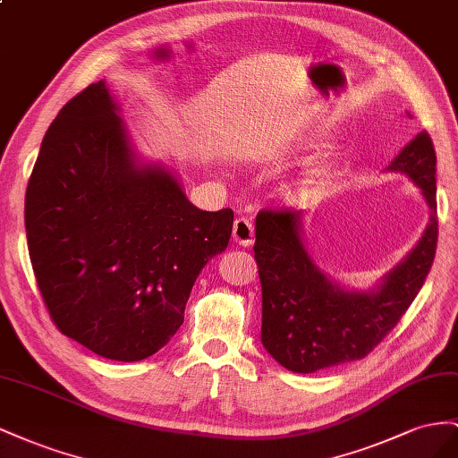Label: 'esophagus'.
<instances>
[{"mask_svg": "<svg viewBox=\"0 0 458 458\" xmlns=\"http://www.w3.org/2000/svg\"><path fill=\"white\" fill-rule=\"evenodd\" d=\"M232 236H233V242H236L238 245L250 247V245L253 243V240H255V228H253V222H251L250 218H245V216L236 218V222H233Z\"/></svg>", "mask_w": 458, "mask_h": 458, "instance_id": "esophagus-1", "label": "esophagus"}]
</instances>
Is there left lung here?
Segmentation results:
<instances>
[{
	"label": "left lung",
	"mask_w": 458,
	"mask_h": 458,
	"mask_svg": "<svg viewBox=\"0 0 458 458\" xmlns=\"http://www.w3.org/2000/svg\"><path fill=\"white\" fill-rule=\"evenodd\" d=\"M389 171L412 178L432 213L418 245L372 292H347L324 276L303 245L301 213L263 208L257 215L260 342L284 369L310 374L364 359L395 328L424 285L437 247L436 149L426 130L404 146Z\"/></svg>",
	"instance_id": "obj_1"
}]
</instances>
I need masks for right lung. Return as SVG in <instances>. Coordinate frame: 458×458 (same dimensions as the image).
<instances>
[{"label": "right lung", "mask_w": 458, "mask_h": 458, "mask_svg": "<svg viewBox=\"0 0 458 458\" xmlns=\"http://www.w3.org/2000/svg\"><path fill=\"white\" fill-rule=\"evenodd\" d=\"M232 222V208L191 205L165 166L136 163L103 81L47 128L24 199L30 263L51 320L123 362L151 357L176 334Z\"/></svg>", "instance_id": "add662e5"}]
</instances>
